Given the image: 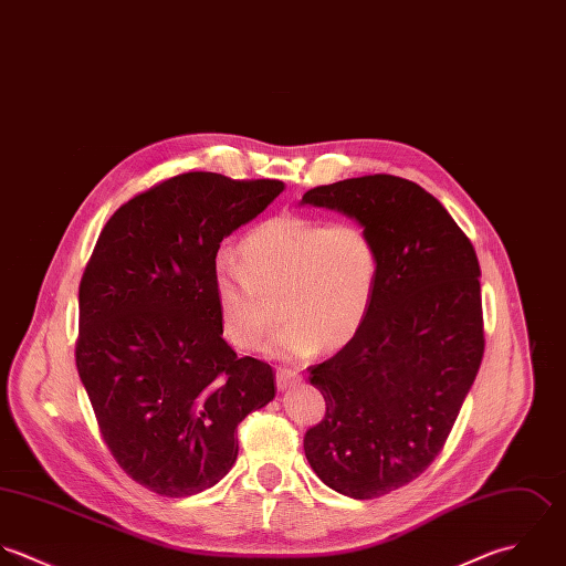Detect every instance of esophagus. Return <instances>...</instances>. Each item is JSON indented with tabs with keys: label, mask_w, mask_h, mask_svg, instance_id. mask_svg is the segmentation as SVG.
Segmentation results:
<instances>
[{
	"label": "esophagus",
	"mask_w": 566,
	"mask_h": 566,
	"mask_svg": "<svg viewBox=\"0 0 566 566\" xmlns=\"http://www.w3.org/2000/svg\"><path fill=\"white\" fill-rule=\"evenodd\" d=\"M298 379H301V377H298V374H296L294 369H285V367H279V369H276V384H279V388H290V386H294Z\"/></svg>",
	"instance_id": "obj_1"
}]
</instances>
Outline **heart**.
<instances>
[{
  "instance_id": "heart-1",
  "label": "heart",
  "mask_w": 566,
  "mask_h": 566,
  "mask_svg": "<svg viewBox=\"0 0 566 566\" xmlns=\"http://www.w3.org/2000/svg\"><path fill=\"white\" fill-rule=\"evenodd\" d=\"M239 254L241 263L217 256L212 270L219 321L234 347L261 343L276 318V298L285 321L268 343L272 356L338 349L363 329L381 274L379 245L363 221L281 212L250 228Z\"/></svg>"
}]
</instances>
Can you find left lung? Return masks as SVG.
<instances>
[{
  "instance_id": "obj_1",
  "label": "left lung",
  "mask_w": 566,
  "mask_h": 566,
  "mask_svg": "<svg viewBox=\"0 0 566 566\" xmlns=\"http://www.w3.org/2000/svg\"><path fill=\"white\" fill-rule=\"evenodd\" d=\"M303 203L363 221L379 245L381 274L363 329L310 371L327 410L303 441L325 485L358 501L379 499L437 459L479 374V259L441 201L403 178L376 174L316 187Z\"/></svg>"
}]
</instances>
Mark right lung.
<instances>
[{"mask_svg":"<svg viewBox=\"0 0 566 566\" xmlns=\"http://www.w3.org/2000/svg\"><path fill=\"white\" fill-rule=\"evenodd\" d=\"M281 190L208 171L163 180L109 217L85 265L78 377L116 463L160 496L221 481L239 421L274 397L272 367L221 336L212 270L223 237Z\"/></svg>","mask_w":566,"mask_h":566,"instance_id":"1","label":"right lung"}]
</instances>
